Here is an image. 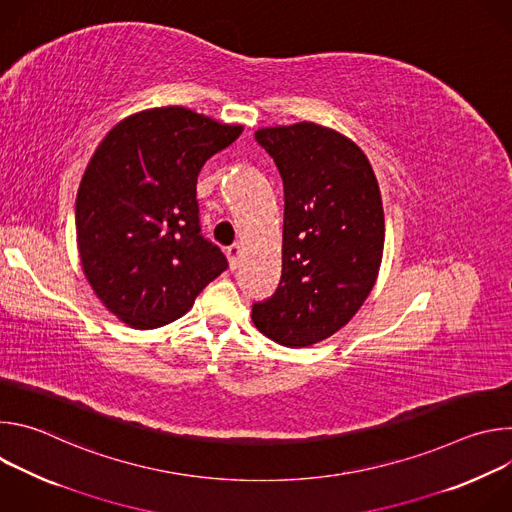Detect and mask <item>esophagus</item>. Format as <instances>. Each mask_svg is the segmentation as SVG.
Listing matches in <instances>:
<instances>
[{"instance_id":"esophagus-1","label":"esophagus","mask_w":512,"mask_h":512,"mask_svg":"<svg viewBox=\"0 0 512 512\" xmlns=\"http://www.w3.org/2000/svg\"><path fill=\"white\" fill-rule=\"evenodd\" d=\"M227 257H229V267H231L233 271H235V269H239V265H241V257H243V249H241V245H233V247H229Z\"/></svg>"}]
</instances>
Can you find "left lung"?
<instances>
[{
	"label": "left lung",
	"mask_w": 512,
	"mask_h": 512,
	"mask_svg": "<svg viewBox=\"0 0 512 512\" xmlns=\"http://www.w3.org/2000/svg\"><path fill=\"white\" fill-rule=\"evenodd\" d=\"M283 180L281 281L255 328L304 348L344 328L373 291L385 249L375 170L358 145L312 121L255 131Z\"/></svg>",
	"instance_id": "1"
}]
</instances>
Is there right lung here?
<instances>
[{"label": "right lung", "mask_w": 512, "mask_h": 512, "mask_svg": "<svg viewBox=\"0 0 512 512\" xmlns=\"http://www.w3.org/2000/svg\"><path fill=\"white\" fill-rule=\"evenodd\" d=\"M243 133L170 105L137 111L101 139L77 192L83 273L123 324L152 330L182 318L227 269L200 237L196 178Z\"/></svg>", "instance_id": "right-lung-1"}]
</instances>
